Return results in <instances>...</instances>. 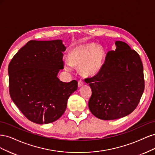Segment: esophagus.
<instances>
[{
    "label": "esophagus",
    "instance_id": "34e87169",
    "mask_svg": "<svg viewBox=\"0 0 155 155\" xmlns=\"http://www.w3.org/2000/svg\"><path fill=\"white\" fill-rule=\"evenodd\" d=\"M84 85H85V83H84V81H82V80H79L78 81V87H83Z\"/></svg>",
    "mask_w": 155,
    "mask_h": 155
}]
</instances>
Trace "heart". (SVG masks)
<instances>
[{
    "mask_svg": "<svg viewBox=\"0 0 155 155\" xmlns=\"http://www.w3.org/2000/svg\"><path fill=\"white\" fill-rule=\"evenodd\" d=\"M106 54L101 46L94 43H87L75 46L68 54L67 70L71 67L79 69L84 76H94L100 72L105 59Z\"/></svg>",
    "mask_w": 155,
    "mask_h": 155,
    "instance_id": "heart-1",
    "label": "heart"
}]
</instances>
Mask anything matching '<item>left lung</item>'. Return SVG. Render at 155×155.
<instances>
[{
  "label": "left lung",
  "instance_id": "8db88e82",
  "mask_svg": "<svg viewBox=\"0 0 155 155\" xmlns=\"http://www.w3.org/2000/svg\"><path fill=\"white\" fill-rule=\"evenodd\" d=\"M116 50L108 51L100 72L85 79L92 89L88 107L97 118H123L138 106L144 91L143 68L138 54L117 41Z\"/></svg>",
  "mask_w": 155,
  "mask_h": 155
}]
</instances>
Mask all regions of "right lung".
<instances>
[{
	"label": "right lung",
	"mask_w": 155,
	"mask_h": 155,
	"mask_svg": "<svg viewBox=\"0 0 155 155\" xmlns=\"http://www.w3.org/2000/svg\"><path fill=\"white\" fill-rule=\"evenodd\" d=\"M62 40H31L9 64V90L12 101L26 118L38 124L58 120L64 112L78 81H61L64 68Z\"/></svg>",
	"instance_id": "1"
}]
</instances>
